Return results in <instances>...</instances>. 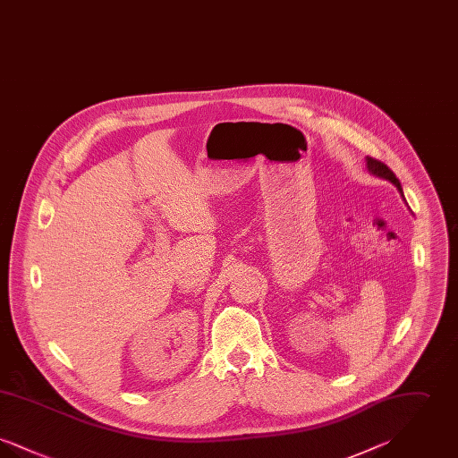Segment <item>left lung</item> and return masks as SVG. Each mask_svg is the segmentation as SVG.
Instances as JSON below:
<instances>
[{
    "instance_id": "obj_1",
    "label": "left lung",
    "mask_w": 458,
    "mask_h": 458,
    "mask_svg": "<svg viewBox=\"0 0 458 458\" xmlns=\"http://www.w3.org/2000/svg\"><path fill=\"white\" fill-rule=\"evenodd\" d=\"M366 166H368V172L370 174H374V176H377V178H383V180H388L390 183H393L396 189H398V192H400V196L403 197V191H402V185H400V180L394 176L392 170L385 165V163H381V161H377V159H372V157H366ZM403 200H405V197H403Z\"/></svg>"
}]
</instances>
